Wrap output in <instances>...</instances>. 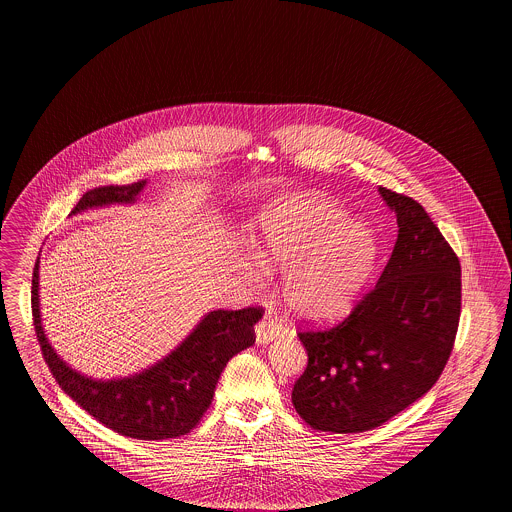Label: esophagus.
Listing matches in <instances>:
<instances>
[{
  "label": "esophagus",
  "instance_id": "1",
  "mask_svg": "<svg viewBox=\"0 0 512 512\" xmlns=\"http://www.w3.org/2000/svg\"><path fill=\"white\" fill-rule=\"evenodd\" d=\"M285 333H287V329L281 323H277L275 318L266 314L256 325V343L258 345H268L269 341H275V339L283 337Z\"/></svg>",
  "mask_w": 512,
  "mask_h": 512
}]
</instances>
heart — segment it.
<instances>
[{
    "label": "heart",
    "mask_w": 512,
    "mask_h": 512,
    "mask_svg": "<svg viewBox=\"0 0 512 512\" xmlns=\"http://www.w3.org/2000/svg\"><path fill=\"white\" fill-rule=\"evenodd\" d=\"M254 243L269 266L285 269L283 298L302 320H333L349 312L366 291L379 260L372 227L352 221L337 202L316 192L283 196L254 221ZM260 258L248 275H264Z\"/></svg>",
    "instance_id": "obj_1"
}]
</instances>
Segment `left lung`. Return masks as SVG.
Returning <instances> with one entry per match:
<instances>
[{
  "mask_svg": "<svg viewBox=\"0 0 512 512\" xmlns=\"http://www.w3.org/2000/svg\"><path fill=\"white\" fill-rule=\"evenodd\" d=\"M399 235L376 287L345 322L302 331L308 366L293 404L314 430H374L439 379L460 318V264L426 210L379 187Z\"/></svg>",
  "mask_w": 512,
  "mask_h": 512,
  "instance_id": "obj_1",
  "label": "left lung"
}]
</instances>
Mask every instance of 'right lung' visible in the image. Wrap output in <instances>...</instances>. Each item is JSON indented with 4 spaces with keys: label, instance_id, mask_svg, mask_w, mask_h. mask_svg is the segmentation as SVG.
<instances>
[{
    "label": "right lung",
    "instance_id": "right-lung-1",
    "mask_svg": "<svg viewBox=\"0 0 512 512\" xmlns=\"http://www.w3.org/2000/svg\"><path fill=\"white\" fill-rule=\"evenodd\" d=\"M148 181L100 187L82 196L71 216L113 204H135ZM32 316L38 343L59 387L109 430L142 441L187 435L210 408L227 362L254 345L260 308L214 310L162 360L133 376L94 379L71 368L55 352L40 312V256L32 275Z\"/></svg>",
    "mask_w": 512,
    "mask_h": 512
}]
</instances>
